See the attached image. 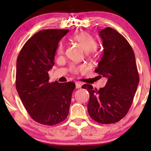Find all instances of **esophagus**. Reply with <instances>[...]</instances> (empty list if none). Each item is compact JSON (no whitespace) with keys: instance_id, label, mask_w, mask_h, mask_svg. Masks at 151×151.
I'll return each mask as SVG.
<instances>
[{"instance_id":"esophagus-1","label":"esophagus","mask_w":151,"mask_h":151,"mask_svg":"<svg viewBox=\"0 0 151 151\" xmlns=\"http://www.w3.org/2000/svg\"><path fill=\"white\" fill-rule=\"evenodd\" d=\"M75 85H76V88H81V84L79 83V82H76Z\"/></svg>"}]
</instances>
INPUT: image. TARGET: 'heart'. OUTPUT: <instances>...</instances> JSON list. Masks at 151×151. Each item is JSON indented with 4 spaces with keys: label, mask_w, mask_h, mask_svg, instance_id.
<instances>
[{
    "label": "heart",
    "mask_w": 151,
    "mask_h": 151,
    "mask_svg": "<svg viewBox=\"0 0 151 151\" xmlns=\"http://www.w3.org/2000/svg\"><path fill=\"white\" fill-rule=\"evenodd\" d=\"M71 39L73 41L77 42L83 48L84 50L87 52L95 50L98 46V43H97L95 38L92 36L90 33L85 31L76 33L71 37ZM64 49H65V46L63 42H60L57 48V54L59 55H62L64 52ZM83 69H85V67L84 66H76L72 65L70 66V70L73 73H77L78 70Z\"/></svg>",
    "instance_id": "b5f03b06"
}]
</instances>
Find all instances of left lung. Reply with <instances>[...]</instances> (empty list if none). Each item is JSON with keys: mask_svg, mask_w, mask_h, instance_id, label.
<instances>
[{"mask_svg": "<svg viewBox=\"0 0 151 151\" xmlns=\"http://www.w3.org/2000/svg\"><path fill=\"white\" fill-rule=\"evenodd\" d=\"M99 34L104 49L94 71L107 78L106 84L99 90L87 84L82 88L90 94L87 106L91 118L99 123L111 124L119 121L127 114L139 76L133 50L123 36L110 27Z\"/></svg>", "mask_w": 151, "mask_h": 151, "instance_id": "obj_1", "label": "left lung"}]
</instances>
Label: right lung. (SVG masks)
<instances>
[{
    "mask_svg": "<svg viewBox=\"0 0 151 151\" xmlns=\"http://www.w3.org/2000/svg\"><path fill=\"white\" fill-rule=\"evenodd\" d=\"M69 30L47 29L30 37L17 60L16 88L31 118L42 124H57L68 116L73 82H48L58 42Z\"/></svg>",
    "mask_w": 151,
    "mask_h": 151,
    "instance_id": "1",
    "label": "right lung"
}]
</instances>
